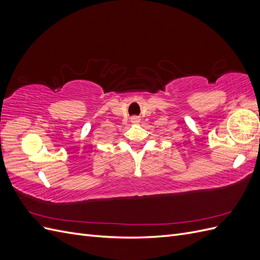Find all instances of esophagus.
I'll use <instances>...</instances> for the list:
<instances>
[{"label":"esophagus","mask_w":260,"mask_h":260,"mask_svg":"<svg viewBox=\"0 0 260 260\" xmlns=\"http://www.w3.org/2000/svg\"><path fill=\"white\" fill-rule=\"evenodd\" d=\"M131 121H132L133 123H138V122H140V118L137 117V116L132 117V118H131Z\"/></svg>","instance_id":"1"}]
</instances>
